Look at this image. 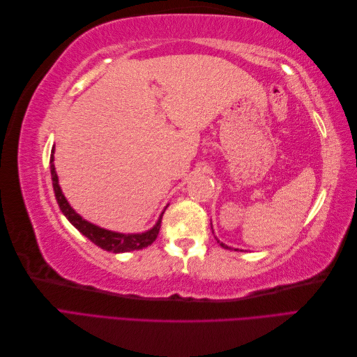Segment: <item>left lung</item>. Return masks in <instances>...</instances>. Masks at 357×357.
<instances>
[{"instance_id":"8db88e82","label":"left lung","mask_w":357,"mask_h":357,"mask_svg":"<svg viewBox=\"0 0 357 357\" xmlns=\"http://www.w3.org/2000/svg\"><path fill=\"white\" fill-rule=\"evenodd\" d=\"M218 243H220V241L218 240ZM220 245H222L223 248H231V247H228V245H226V244H223V243H220ZM235 250H236V248H235Z\"/></svg>"}]
</instances>
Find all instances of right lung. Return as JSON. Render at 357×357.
Listing matches in <instances>:
<instances>
[{
    "mask_svg": "<svg viewBox=\"0 0 357 357\" xmlns=\"http://www.w3.org/2000/svg\"><path fill=\"white\" fill-rule=\"evenodd\" d=\"M53 153H55V147L52 149V155H50V174H52V185H53V190H55V197H56L58 205H59L61 211L63 213V215H66V218L70 220V223L79 232H82L86 236V238H89L93 244L101 247L102 250L113 252V253H125V252L142 250V248L150 245L156 240V236H158L159 229H160L162 214H164V211L160 213L159 219H158V222H156L153 228L146 231V232H142V234H119V232H113V231H109V229L100 228V226H96L93 223H89L88 220H84L80 214H77L73 210V207L68 204L67 198L63 197V193H62L61 186H59V181H58L55 164H53V159H55V158H53Z\"/></svg>",
    "mask_w": 357,
    "mask_h": 357,
    "instance_id": "obj_1",
    "label": "right lung"
}]
</instances>
